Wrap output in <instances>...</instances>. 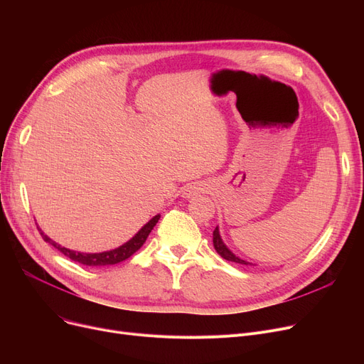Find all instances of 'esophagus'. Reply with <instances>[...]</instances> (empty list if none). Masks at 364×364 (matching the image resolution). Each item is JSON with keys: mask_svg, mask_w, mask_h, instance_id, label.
I'll return each mask as SVG.
<instances>
[{"mask_svg": "<svg viewBox=\"0 0 364 364\" xmlns=\"http://www.w3.org/2000/svg\"><path fill=\"white\" fill-rule=\"evenodd\" d=\"M202 192H205V186L202 183H190V184L184 186L183 196L184 198H192V196H196Z\"/></svg>", "mask_w": 364, "mask_h": 364, "instance_id": "34e87169", "label": "esophagus"}]
</instances>
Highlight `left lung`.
I'll return each instance as SVG.
<instances>
[{
  "label": "left lung",
  "mask_w": 364,
  "mask_h": 364,
  "mask_svg": "<svg viewBox=\"0 0 364 364\" xmlns=\"http://www.w3.org/2000/svg\"><path fill=\"white\" fill-rule=\"evenodd\" d=\"M214 247H215V251L224 258V259H227V261H233V262H236V264H243V265H250V262H246V261H243V259H240L239 257H236L230 250H228V247L224 245V242L221 240V236H220V232H218V227H215V230H214Z\"/></svg>",
  "instance_id": "8db88e82"
}]
</instances>
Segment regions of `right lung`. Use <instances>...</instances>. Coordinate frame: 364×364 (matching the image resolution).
Listing matches in <instances>:
<instances>
[{"instance_id":"add662e5","label":"right lung","mask_w":364,"mask_h":364,"mask_svg":"<svg viewBox=\"0 0 364 364\" xmlns=\"http://www.w3.org/2000/svg\"><path fill=\"white\" fill-rule=\"evenodd\" d=\"M159 217L161 215L153 217L136 236H134L131 240H128L127 243H124L122 246L117 247V250H113V251L100 252V254H84V252H76V251L66 250V247H63L60 245H57L55 242H53L47 235H44L40 230V228H38V230H40V233H41V236H43V239L46 242L53 245L57 251H60L63 255H66L72 261H76V262L88 265V267H102V265H112V264L122 262L127 258H129L132 254H136L140 250V247L143 246V243L146 242L149 233L153 230V227L156 225Z\"/></svg>"}]
</instances>
